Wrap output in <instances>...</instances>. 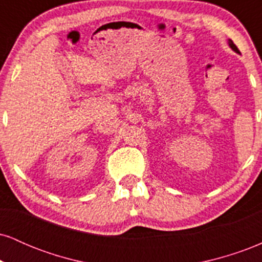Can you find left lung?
I'll use <instances>...</instances> for the list:
<instances>
[{
	"label": "left lung",
	"mask_w": 262,
	"mask_h": 262,
	"mask_svg": "<svg viewBox=\"0 0 262 262\" xmlns=\"http://www.w3.org/2000/svg\"><path fill=\"white\" fill-rule=\"evenodd\" d=\"M228 43H229V47L231 48V49L234 50V52H236V53H239V49H237V47L235 44L233 43V40H231V39H229V41H228Z\"/></svg>",
	"instance_id": "left-lung-1"
}]
</instances>
